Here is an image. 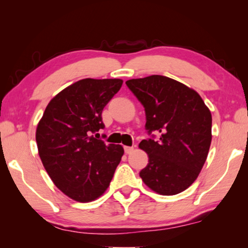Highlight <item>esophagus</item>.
I'll return each instance as SVG.
<instances>
[{
	"label": "esophagus",
	"instance_id": "34e87169",
	"mask_svg": "<svg viewBox=\"0 0 248 248\" xmlns=\"http://www.w3.org/2000/svg\"><path fill=\"white\" fill-rule=\"evenodd\" d=\"M133 146H124V152L127 154H130L131 152H133Z\"/></svg>",
	"mask_w": 248,
	"mask_h": 248
}]
</instances>
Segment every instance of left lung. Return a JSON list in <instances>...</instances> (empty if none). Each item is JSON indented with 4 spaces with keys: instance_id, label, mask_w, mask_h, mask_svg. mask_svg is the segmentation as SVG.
<instances>
[{
    "instance_id": "obj_1",
    "label": "left lung",
    "mask_w": 248,
    "mask_h": 248,
    "mask_svg": "<svg viewBox=\"0 0 248 248\" xmlns=\"http://www.w3.org/2000/svg\"><path fill=\"white\" fill-rule=\"evenodd\" d=\"M143 105L145 129L151 134L139 148L149 163L140 177L150 189L163 196L186 190L198 177L211 144L212 117L196 91L163 75L125 82Z\"/></svg>"
}]
</instances>
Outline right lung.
<instances>
[{
  "mask_svg": "<svg viewBox=\"0 0 248 248\" xmlns=\"http://www.w3.org/2000/svg\"><path fill=\"white\" fill-rule=\"evenodd\" d=\"M121 85L120 78L79 79L50 100L37 125L46 170L59 189L78 202L106 191L124 155L121 145L92 136L105 127L103 109Z\"/></svg>",
  "mask_w": 248,
  "mask_h": 248,
  "instance_id": "right-lung-1",
  "label": "right lung"
}]
</instances>
